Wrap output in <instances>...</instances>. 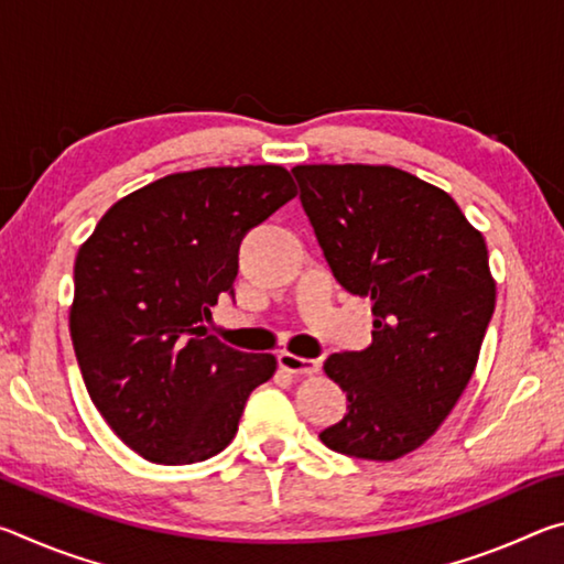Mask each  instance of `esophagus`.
<instances>
[{"label":"esophagus","instance_id":"obj_1","mask_svg":"<svg viewBox=\"0 0 564 564\" xmlns=\"http://www.w3.org/2000/svg\"><path fill=\"white\" fill-rule=\"evenodd\" d=\"M279 366L285 373H293V376H313L318 373L321 362L318 360H311V358H301V356H293V352H281L279 356Z\"/></svg>","mask_w":564,"mask_h":564}]
</instances>
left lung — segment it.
<instances>
[{
    "mask_svg": "<svg viewBox=\"0 0 564 564\" xmlns=\"http://www.w3.org/2000/svg\"><path fill=\"white\" fill-rule=\"evenodd\" d=\"M293 174L333 275L373 303V343L323 362L348 413L321 441L398 460L443 425L475 373L495 311L488 246L451 194L408 171L301 164Z\"/></svg>",
    "mask_w": 564,
    "mask_h": 564,
    "instance_id": "1",
    "label": "left lung"
}]
</instances>
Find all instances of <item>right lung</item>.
<instances>
[{"instance_id":"obj_1","label":"right lung","mask_w":564,"mask_h":564,"mask_svg":"<svg viewBox=\"0 0 564 564\" xmlns=\"http://www.w3.org/2000/svg\"><path fill=\"white\" fill-rule=\"evenodd\" d=\"M299 194L275 164L181 171L119 198L74 261L69 330L84 386L109 427L159 465L214 457L234 441L271 352L208 336L234 293L238 246Z\"/></svg>"}]
</instances>
